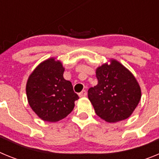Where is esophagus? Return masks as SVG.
I'll use <instances>...</instances> for the list:
<instances>
[{"label":"esophagus","instance_id":"1","mask_svg":"<svg viewBox=\"0 0 159 159\" xmlns=\"http://www.w3.org/2000/svg\"><path fill=\"white\" fill-rule=\"evenodd\" d=\"M87 95V92L86 91H82V92H80V93L79 94V96L80 97H85Z\"/></svg>","mask_w":159,"mask_h":159}]
</instances>
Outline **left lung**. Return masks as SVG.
I'll return each instance as SVG.
<instances>
[{"label":"left lung","mask_w":159,"mask_h":159,"mask_svg":"<svg viewBox=\"0 0 159 159\" xmlns=\"http://www.w3.org/2000/svg\"><path fill=\"white\" fill-rule=\"evenodd\" d=\"M98 84L88 92L96 115L107 123L127 119L135 110L142 92L134 75L118 60L111 59L95 70Z\"/></svg>","instance_id":"obj_1"}]
</instances>
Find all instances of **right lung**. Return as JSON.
<instances>
[{
    "mask_svg": "<svg viewBox=\"0 0 159 159\" xmlns=\"http://www.w3.org/2000/svg\"><path fill=\"white\" fill-rule=\"evenodd\" d=\"M64 71L62 63L52 57L40 63L28 79V102L43 121L55 123L67 117L79 99L71 83L64 78Z\"/></svg>",
    "mask_w": 159,
    "mask_h": 159,
    "instance_id": "1",
    "label": "right lung"
}]
</instances>
